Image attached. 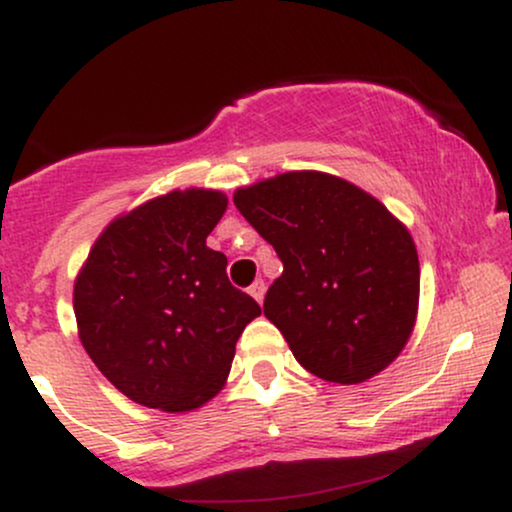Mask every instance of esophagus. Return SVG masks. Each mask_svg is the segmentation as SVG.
<instances>
[{"label": "esophagus", "instance_id": "obj_1", "mask_svg": "<svg viewBox=\"0 0 512 512\" xmlns=\"http://www.w3.org/2000/svg\"><path fill=\"white\" fill-rule=\"evenodd\" d=\"M264 291H267V286H264V281H262V279H257L255 284L250 286V296L255 298L257 303H262V301H264Z\"/></svg>", "mask_w": 512, "mask_h": 512}]
</instances>
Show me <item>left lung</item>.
I'll return each mask as SVG.
<instances>
[{
    "instance_id": "1",
    "label": "left lung",
    "mask_w": 512,
    "mask_h": 512,
    "mask_svg": "<svg viewBox=\"0 0 512 512\" xmlns=\"http://www.w3.org/2000/svg\"><path fill=\"white\" fill-rule=\"evenodd\" d=\"M233 202L284 262L264 315L296 361L339 385L390 366L419 313V255L407 226L354 182L320 170L240 187Z\"/></svg>"
}]
</instances>
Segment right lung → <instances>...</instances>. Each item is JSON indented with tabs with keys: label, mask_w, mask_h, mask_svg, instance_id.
I'll return each instance as SVG.
<instances>
[{
	"label": "right lung",
	"mask_w": 512,
	"mask_h": 512,
	"mask_svg": "<svg viewBox=\"0 0 512 512\" xmlns=\"http://www.w3.org/2000/svg\"><path fill=\"white\" fill-rule=\"evenodd\" d=\"M226 207L204 187L149 199L105 226L76 274L81 344L142 407L175 414L219 395L238 337L262 313L207 245Z\"/></svg>",
	"instance_id": "right-lung-1"
}]
</instances>
